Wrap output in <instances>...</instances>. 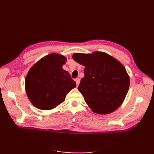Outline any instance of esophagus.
I'll use <instances>...</instances> for the list:
<instances>
[{
  "instance_id": "1",
  "label": "esophagus",
  "mask_w": 154,
  "mask_h": 154,
  "mask_svg": "<svg viewBox=\"0 0 154 154\" xmlns=\"http://www.w3.org/2000/svg\"><path fill=\"white\" fill-rule=\"evenodd\" d=\"M75 82H76L77 86H78V85H79V83H80V79H79V78H77V79H75Z\"/></svg>"
}]
</instances>
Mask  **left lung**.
Listing matches in <instances>:
<instances>
[{"label": "left lung", "instance_id": "8db88e82", "mask_svg": "<svg viewBox=\"0 0 154 154\" xmlns=\"http://www.w3.org/2000/svg\"><path fill=\"white\" fill-rule=\"evenodd\" d=\"M72 58L85 66V76L78 90L95 113L106 115L117 110L126 98L130 77L120 62L102 51L75 53Z\"/></svg>", "mask_w": 154, "mask_h": 154}]
</instances>
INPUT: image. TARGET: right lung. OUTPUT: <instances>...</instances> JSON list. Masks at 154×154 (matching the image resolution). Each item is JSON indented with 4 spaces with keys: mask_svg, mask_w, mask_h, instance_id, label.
Returning a JSON list of instances; mask_svg holds the SVG:
<instances>
[{
    "mask_svg": "<svg viewBox=\"0 0 154 154\" xmlns=\"http://www.w3.org/2000/svg\"><path fill=\"white\" fill-rule=\"evenodd\" d=\"M66 58L51 53L30 68L25 79V90L32 105L41 110H51L64 102L66 95L76 87L70 74L62 69Z\"/></svg>",
    "mask_w": 154,
    "mask_h": 154,
    "instance_id": "obj_1",
    "label": "right lung"
}]
</instances>
